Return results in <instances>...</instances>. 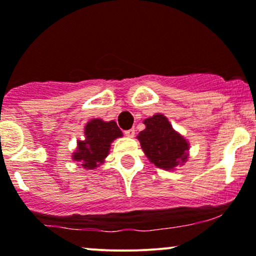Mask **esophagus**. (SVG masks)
<instances>
[{"mask_svg": "<svg viewBox=\"0 0 256 256\" xmlns=\"http://www.w3.org/2000/svg\"><path fill=\"white\" fill-rule=\"evenodd\" d=\"M125 135L128 137H130V138L135 137V128H130V130H126Z\"/></svg>", "mask_w": 256, "mask_h": 256, "instance_id": "1", "label": "esophagus"}]
</instances>
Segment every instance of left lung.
<instances>
[{
	"label": "left lung",
	"mask_w": 256,
	"mask_h": 256,
	"mask_svg": "<svg viewBox=\"0 0 256 256\" xmlns=\"http://www.w3.org/2000/svg\"><path fill=\"white\" fill-rule=\"evenodd\" d=\"M146 128L137 135L144 154L150 163L164 170H176L189 158L190 144L176 131L163 114L144 120Z\"/></svg>",
	"instance_id": "1"
}]
</instances>
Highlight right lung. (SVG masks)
I'll return each mask as SVG.
<instances>
[{
	"mask_svg": "<svg viewBox=\"0 0 256 256\" xmlns=\"http://www.w3.org/2000/svg\"><path fill=\"white\" fill-rule=\"evenodd\" d=\"M119 137H122V132L114 120H90L84 126V140H77L72 160L87 170L98 168L109 154L112 141Z\"/></svg>",
	"mask_w": 256,
	"mask_h": 256,
	"instance_id": "obj_1",
	"label": "right lung"
}]
</instances>
